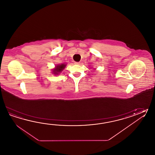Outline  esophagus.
<instances>
[{
    "label": "esophagus",
    "mask_w": 155,
    "mask_h": 155,
    "mask_svg": "<svg viewBox=\"0 0 155 155\" xmlns=\"http://www.w3.org/2000/svg\"><path fill=\"white\" fill-rule=\"evenodd\" d=\"M74 64H77V65H78V64H80V62H74Z\"/></svg>",
    "instance_id": "1"
}]
</instances>
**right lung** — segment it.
Here are the masks:
<instances>
[{"instance_id": "right-lung-1", "label": "right lung", "mask_w": 155, "mask_h": 155, "mask_svg": "<svg viewBox=\"0 0 155 155\" xmlns=\"http://www.w3.org/2000/svg\"><path fill=\"white\" fill-rule=\"evenodd\" d=\"M66 66V64H64V63H62V64L57 65V66L54 67V68L52 69V73L54 75H58V74H60V73L62 72V71L64 69Z\"/></svg>"}]
</instances>
